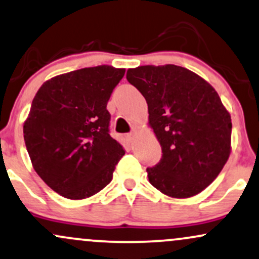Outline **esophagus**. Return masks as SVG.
Wrapping results in <instances>:
<instances>
[{
  "label": "esophagus",
  "instance_id": "esophagus-1",
  "mask_svg": "<svg viewBox=\"0 0 259 259\" xmlns=\"http://www.w3.org/2000/svg\"><path fill=\"white\" fill-rule=\"evenodd\" d=\"M135 136H136L135 132H131V133H128V135H127L126 137H127V139H128L130 142H132L133 139H135Z\"/></svg>",
  "mask_w": 259,
  "mask_h": 259
}]
</instances>
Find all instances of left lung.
I'll use <instances>...</instances> for the list:
<instances>
[{"mask_svg": "<svg viewBox=\"0 0 259 259\" xmlns=\"http://www.w3.org/2000/svg\"><path fill=\"white\" fill-rule=\"evenodd\" d=\"M126 77L147 100L149 124L162 149L159 163L147 168L150 184L178 199L201 193L230 154L232 118L218 93L172 64L128 69Z\"/></svg>", "mask_w": 259, "mask_h": 259, "instance_id": "left-lung-1", "label": "left lung"}]
</instances>
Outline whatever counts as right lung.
I'll return each instance as SVG.
<instances>
[{"label":"right lung","instance_id":"obj_1","mask_svg":"<svg viewBox=\"0 0 259 259\" xmlns=\"http://www.w3.org/2000/svg\"><path fill=\"white\" fill-rule=\"evenodd\" d=\"M124 69L84 68L46 81L24 123L32 166L56 193L71 200L90 197L111 182L124 155L110 136L109 99Z\"/></svg>","mask_w":259,"mask_h":259}]
</instances>
